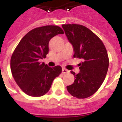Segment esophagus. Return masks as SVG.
<instances>
[{
  "instance_id": "obj_1",
  "label": "esophagus",
  "mask_w": 122,
  "mask_h": 122,
  "mask_svg": "<svg viewBox=\"0 0 122 122\" xmlns=\"http://www.w3.org/2000/svg\"><path fill=\"white\" fill-rule=\"evenodd\" d=\"M62 72H63V74H66V73H68V72H69V71L66 70V69L63 68V69H62Z\"/></svg>"
}]
</instances>
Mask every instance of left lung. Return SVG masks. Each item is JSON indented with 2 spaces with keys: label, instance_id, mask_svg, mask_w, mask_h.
I'll list each match as a JSON object with an SVG mask.
<instances>
[{
  "label": "left lung",
  "instance_id": "left-lung-1",
  "mask_svg": "<svg viewBox=\"0 0 122 122\" xmlns=\"http://www.w3.org/2000/svg\"><path fill=\"white\" fill-rule=\"evenodd\" d=\"M65 35L74 48V57L82 59L80 72L74 76V83L66 86L69 93L78 99L93 95L102 85L107 73L109 59L102 40L85 26L63 25Z\"/></svg>",
  "mask_w": 122,
  "mask_h": 122
}]
</instances>
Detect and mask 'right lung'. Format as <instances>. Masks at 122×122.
I'll use <instances>...</instances> for the list:
<instances>
[{"label": "right lung", "instance_id": "right-lung-1", "mask_svg": "<svg viewBox=\"0 0 122 122\" xmlns=\"http://www.w3.org/2000/svg\"><path fill=\"white\" fill-rule=\"evenodd\" d=\"M61 27L46 25L30 30L20 40L12 53L10 68L16 84L31 97H40L50 90L53 80L59 76L60 66L49 67L40 59L46 57L51 38L63 34Z\"/></svg>", "mask_w": 122, "mask_h": 122}]
</instances>
